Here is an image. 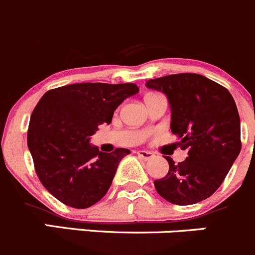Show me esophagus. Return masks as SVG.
Segmentation results:
<instances>
[{
  "mask_svg": "<svg viewBox=\"0 0 255 255\" xmlns=\"http://www.w3.org/2000/svg\"><path fill=\"white\" fill-rule=\"evenodd\" d=\"M137 154L139 158H142L143 160H145V161L150 160V159L154 156V154L151 153V151H148V150H139V151H137Z\"/></svg>",
  "mask_w": 255,
  "mask_h": 255,
  "instance_id": "34e87169",
  "label": "esophagus"
}]
</instances>
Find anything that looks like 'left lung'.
<instances>
[{
  "mask_svg": "<svg viewBox=\"0 0 255 255\" xmlns=\"http://www.w3.org/2000/svg\"><path fill=\"white\" fill-rule=\"evenodd\" d=\"M148 89L163 92L171 111L170 129L187 150L155 180L156 192L174 205H192L210 197L225 180L241 151V120L226 87L199 74H175L148 80Z\"/></svg>",
  "mask_w": 255,
  "mask_h": 255,
  "instance_id": "left-lung-1",
  "label": "left lung"
}]
</instances>
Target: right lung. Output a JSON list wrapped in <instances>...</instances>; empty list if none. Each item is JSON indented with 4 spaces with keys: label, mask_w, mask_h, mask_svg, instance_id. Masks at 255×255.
Wrapping results in <instances>:
<instances>
[{
    "label": "right lung",
    "mask_w": 255,
    "mask_h": 255,
    "mask_svg": "<svg viewBox=\"0 0 255 255\" xmlns=\"http://www.w3.org/2000/svg\"><path fill=\"white\" fill-rule=\"evenodd\" d=\"M139 92L135 84L82 82L49 90L30 116L27 144L43 186L63 204L87 208L109 191L120 161L130 153H102L90 144L100 125Z\"/></svg>",
    "instance_id": "obj_1"
}]
</instances>
